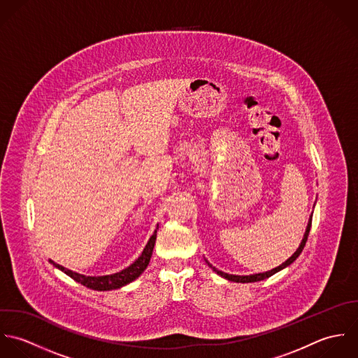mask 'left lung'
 I'll return each instance as SVG.
<instances>
[{
	"mask_svg": "<svg viewBox=\"0 0 358 358\" xmlns=\"http://www.w3.org/2000/svg\"><path fill=\"white\" fill-rule=\"evenodd\" d=\"M311 220H313V215H310V218H308V222H307V227H306V232H304V235H303V239H301V242H300V245H299V248L296 249V252L286 260L285 263H282L281 266H278V267H275V268H273V270H270V271H266V273H259V274H252V275H234V274H227V273H222V271H220V270H217L215 267H213L206 259H205V262L208 263V266L217 273L220 277H222V278H225V280H228V281H232V282H241V284H248V282H259V281H263V280H267V278H270L271 275H274V274H277L278 271H281V270H284L286 267H289L299 256H300V253L303 252V249H304V245H306V242H307V236H308V232H310V228H311Z\"/></svg>",
	"mask_w": 358,
	"mask_h": 358,
	"instance_id": "8db88e82",
	"label": "left lung"
}]
</instances>
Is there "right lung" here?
<instances>
[{
    "instance_id": "obj_1",
    "label": "right lung",
    "mask_w": 358,
    "mask_h": 358,
    "mask_svg": "<svg viewBox=\"0 0 358 358\" xmlns=\"http://www.w3.org/2000/svg\"><path fill=\"white\" fill-rule=\"evenodd\" d=\"M157 227H159V225H157ZM157 227H156L155 232L152 234V236L149 238L148 243L145 245L141 256H140L131 266H129L127 268H124V270H122V271H119V273H115V274H110V275L90 277V275H83V274L74 273L72 270H68V268H65L64 266H59V264H57V263L52 262V260H50V263H51L54 267H57L58 270L64 271L66 275H69L76 282H78V284H81V285L87 286V287H90V289H94V290H112V289H119V287L127 285V284L133 282L134 280H137V278L143 274V271H145V268L148 267V264H149V262H150L152 252H153V246H155V242H156Z\"/></svg>"
}]
</instances>
